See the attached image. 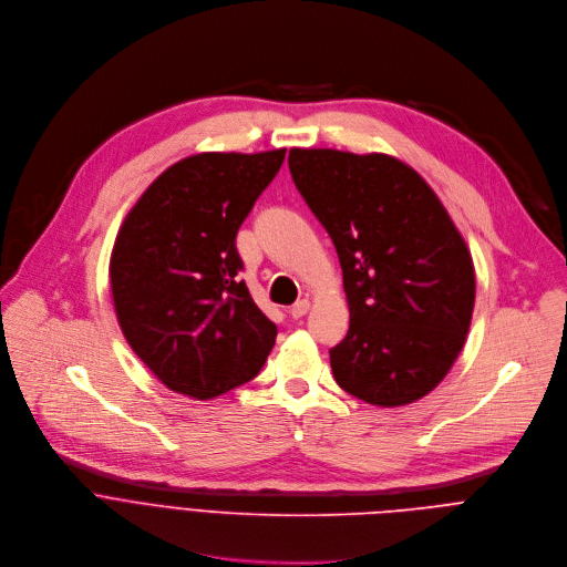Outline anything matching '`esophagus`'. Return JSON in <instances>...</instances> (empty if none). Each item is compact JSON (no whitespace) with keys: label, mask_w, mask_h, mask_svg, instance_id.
Listing matches in <instances>:
<instances>
[{"label":"esophagus","mask_w":567,"mask_h":567,"mask_svg":"<svg viewBox=\"0 0 567 567\" xmlns=\"http://www.w3.org/2000/svg\"><path fill=\"white\" fill-rule=\"evenodd\" d=\"M308 310H310V301H308V299H299L297 303H292V306H290V310H288V312H290V317L299 319V317H303Z\"/></svg>","instance_id":"34e87169"}]
</instances>
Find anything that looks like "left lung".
I'll return each instance as SVG.
<instances>
[{"mask_svg":"<svg viewBox=\"0 0 567 567\" xmlns=\"http://www.w3.org/2000/svg\"><path fill=\"white\" fill-rule=\"evenodd\" d=\"M292 181L326 228L344 275L347 337L334 382L375 406L431 393L472 323V252L426 181L386 154L290 150Z\"/></svg>","mask_w":567,"mask_h":567,"instance_id":"left-lung-1","label":"left lung"}]
</instances>
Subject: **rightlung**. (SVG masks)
Here are the masks:
<instances>
[{
  "label": "right lung",
  "instance_id": "obj_1",
  "mask_svg": "<svg viewBox=\"0 0 567 567\" xmlns=\"http://www.w3.org/2000/svg\"><path fill=\"white\" fill-rule=\"evenodd\" d=\"M286 150L205 152L167 167L125 216L109 277L123 334L172 391L212 400L250 382L277 326L239 279L237 233Z\"/></svg>",
  "mask_w": 567,
  "mask_h": 567
}]
</instances>
